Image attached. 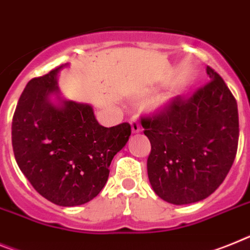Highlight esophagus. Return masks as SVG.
Wrapping results in <instances>:
<instances>
[{"label":"esophagus","mask_w":250,"mask_h":250,"mask_svg":"<svg viewBox=\"0 0 250 250\" xmlns=\"http://www.w3.org/2000/svg\"><path fill=\"white\" fill-rule=\"evenodd\" d=\"M130 125H131V131H133V133H139L140 130H142L139 120H138L136 117H133V119L130 120Z\"/></svg>","instance_id":"obj_1"}]
</instances>
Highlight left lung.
<instances>
[{
	"label": "left lung",
	"instance_id": "1",
	"mask_svg": "<svg viewBox=\"0 0 250 250\" xmlns=\"http://www.w3.org/2000/svg\"><path fill=\"white\" fill-rule=\"evenodd\" d=\"M210 82L191 97H176L159 112L143 116L150 142L148 177L164 201L187 205L201 201L229 173L239 140L235 97L211 67Z\"/></svg>",
	"mask_w": 250,
	"mask_h": 250
}]
</instances>
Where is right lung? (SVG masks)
I'll list each match as a JSON object with an SVG mask.
<instances>
[{"label": "right lung", "instance_id": "obj_1", "mask_svg": "<svg viewBox=\"0 0 250 250\" xmlns=\"http://www.w3.org/2000/svg\"><path fill=\"white\" fill-rule=\"evenodd\" d=\"M65 65L29 81L12 117L16 163L42 197L59 206H78L99 195L111 161L125 146L130 124L104 127L89 104L50 102L59 95L57 76Z\"/></svg>", "mask_w": 250, "mask_h": 250}]
</instances>
